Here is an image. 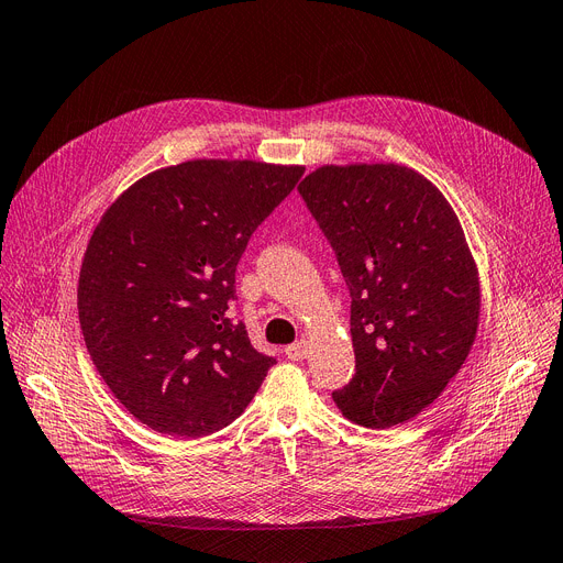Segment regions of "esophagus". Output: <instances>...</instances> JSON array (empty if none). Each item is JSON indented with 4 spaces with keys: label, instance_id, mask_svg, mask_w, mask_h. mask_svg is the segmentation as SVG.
I'll list each match as a JSON object with an SVG mask.
<instances>
[{
    "label": "esophagus",
    "instance_id": "1",
    "mask_svg": "<svg viewBox=\"0 0 563 563\" xmlns=\"http://www.w3.org/2000/svg\"><path fill=\"white\" fill-rule=\"evenodd\" d=\"M307 355H309V344H307L305 340L286 346V357H288V360H305Z\"/></svg>",
    "mask_w": 563,
    "mask_h": 563
}]
</instances>
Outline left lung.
Wrapping results in <instances>:
<instances>
[{
    "label": "left lung",
    "instance_id": "left-lung-1",
    "mask_svg": "<svg viewBox=\"0 0 563 563\" xmlns=\"http://www.w3.org/2000/svg\"><path fill=\"white\" fill-rule=\"evenodd\" d=\"M298 189L351 294L355 374L332 399L369 430L409 422L476 342L481 279L462 223L437 185L401 164H325Z\"/></svg>",
    "mask_w": 563,
    "mask_h": 563
}]
</instances>
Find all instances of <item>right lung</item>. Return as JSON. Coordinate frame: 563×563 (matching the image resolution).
I'll return each instance as SVG.
<instances>
[{
    "instance_id": "obj_1",
    "label": "right lung",
    "mask_w": 563,
    "mask_h": 563,
    "mask_svg": "<svg viewBox=\"0 0 563 563\" xmlns=\"http://www.w3.org/2000/svg\"><path fill=\"white\" fill-rule=\"evenodd\" d=\"M305 166L194 159L152 170L101 214L78 279L85 346L110 393L154 432L231 424L277 360L233 319L235 267Z\"/></svg>"
}]
</instances>
